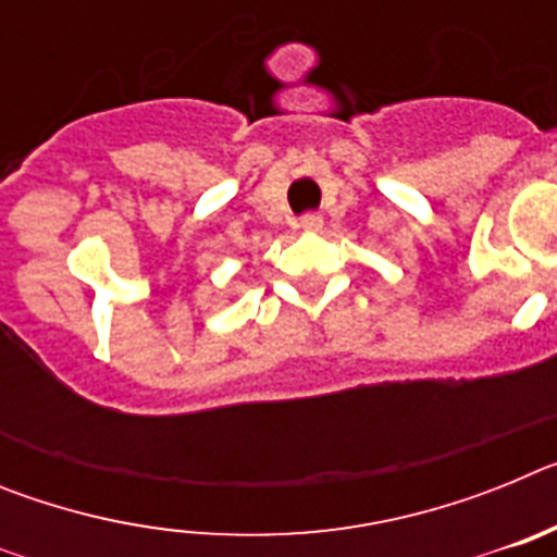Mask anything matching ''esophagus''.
Segmentation results:
<instances>
[{"instance_id":"esophagus-1","label":"esophagus","mask_w":557,"mask_h":557,"mask_svg":"<svg viewBox=\"0 0 557 557\" xmlns=\"http://www.w3.org/2000/svg\"><path fill=\"white\" fill-rule=\"evenodd\" d=\"M298 228L321 231L323 228V218H321V214H304V218L298 220Z\"/></svg>"}]
</instances>
